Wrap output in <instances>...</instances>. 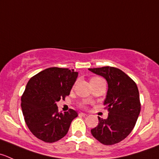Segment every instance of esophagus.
Segmentation results:
<instances>
[{
  "instance_id": "obj_1",
  "label": "esophagus",
  "mask_w": 159,
  "mask_h": 159,
  "mask_svg": "<svg viewBox=\"0 0 159 159\" xmlns=\"http://www.w3.org/2000/svg\"><path fill=\"white\" fill-rule=\"evenodd\" d=\"M79 115L81 116H87V114L84 113V112H80Z\"/></svg>"
}]
</instances>
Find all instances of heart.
Returning a JSON list of instances; mask_svg holds the SVG:
<instances>
[{"mask_svg":"<svg viewBox=\"0 0 159 159\" xmlns=\"http://www.w3.org/2000/svg\"><path fill=\"white\" fill-rule=\"evenodd\" d=\"M97 78H99V77H94V78H92V79H97Z\"/></svg>","mask_w":159,"mask_h":159,"instance_id":"heart-1","label":"heart"}]
</instances>
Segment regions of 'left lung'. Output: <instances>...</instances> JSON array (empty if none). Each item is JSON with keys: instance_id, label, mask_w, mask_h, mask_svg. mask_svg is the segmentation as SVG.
<instances>
[{"instance_id": "left-lung-1", "label": "left lung", "mask_w": 159, "mask_h": 159, "mask_svg": "<svg viewBox=\"0 0 159 159\" xmlns=\"http://www.w3.org/2000/svg\"><path fill=\"white\" fill-rule=\"evenodd\" d=\"M108 82L104 105L109 112L106 120L98 117V124L91 130L92 136L105 145L120 142L130 134L141 111L138 86L124 71L113 67L89 68Z\"/></svg>"}]
</instances>
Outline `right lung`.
<instances>
[{
	"mask_svg": "<svg viewBox=\"0 0 159 159\" xmlns=\"http://www.w3.org/2000/svg\"><path fill=\"white\" fill-rule=\"evenodd\" d=\"M78 75L74 69L50 67L27 83L21 98V110L26 125L38 139L53 143L67 134L78 112L72 109L59 112L56 102L70 95Z\"/></svg>",
	"mask_w": 159,
	"mask_h": 159,
	"instance_id": "add662e5",
	"label": "right lung"
}]
</instances>
